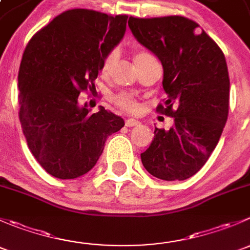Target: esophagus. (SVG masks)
Returning <instances> with one entry per match:
<instances>
[{"label":"esophagus","instance_id":"obj_1","mask_svg":"<svg viewBox=\"0 0 250 250\" xmlns=\"http://www.w3.org/2000/svg\"><path fill=\"white\" fill-rule=\"evenodd\" d=\"M125 125L127 127H137V125H140V122L138 120H134V118H128L125 121Z\"/></svg>","mask_w":250,"mask_h":250}]
</instances>
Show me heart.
<instances>
[{
	"instance_id": "1",
	"label": "heart",
	"mask_w": 250,
	"mask_h": 250,
	"mask_svg": "<svg viewBox=\"0 0 250 250\" xmlns=\"http://www.w3.org/2000/svg\"><path fill=\"white\" fill-rule=\"evenodd\" d=\"M152 58V55L148 54L146 52H137L134 54V62L135 64H139V62H144L146 59H150ZM116 59V52H110L106 57L104 58L103 60V65H102V72L103 74H107L110 71L111 66L115 62ZM116 104L118 105L120 107H122L123 110L127 111H137L139 109V104H138L137 99H135L134 95L129 92H121L118 94L115 95L113 98Z\"/></svg>"
}]
</instances>
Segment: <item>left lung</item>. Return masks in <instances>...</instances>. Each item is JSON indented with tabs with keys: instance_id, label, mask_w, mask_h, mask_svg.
Segmentation results:
<instances>
[{
	"instance_id": "left-lung-1",
	"label": "left lung",
	"mask_w": 250,
	"mask_h": 250,
	"mask_svg": "<svg viewBox=\"0 0 250 250\" xmlns=\"http://www.w3.org/2000/svg\"><path fill=\"white\" fill-rule=\"evenodd\" d=\"M128 25L138 42L162 62L167 100L157 111L174 117L168 130L155 128L141 162L156 178L185 180L206 165L228 121L225 55L197 22L185 17H129Z\"/></svg>"
}]
</instances>
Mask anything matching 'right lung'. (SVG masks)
Wrapping results in <instances>:
<instances>
[{
  "label": "right lung",
  "mask_w": 250,
  "mask_h": 250,
  "mask_svg": "<svg viewBox=\"0 0 250 250\" xmlns=\"http://www.w3.org/2000/svg\"><path fill=\"white\" fill-rule=\"evenodd\" d=\"M127 16L70 9L32 36L18 75L19 118L27 146L58 179H75L98 162L105 141L125 125L100 106L89 115L78 95L102 71L103 60L123 39Z\"/></svg>",
  "instance_id": "right-lung-1"
}]
</instances>
